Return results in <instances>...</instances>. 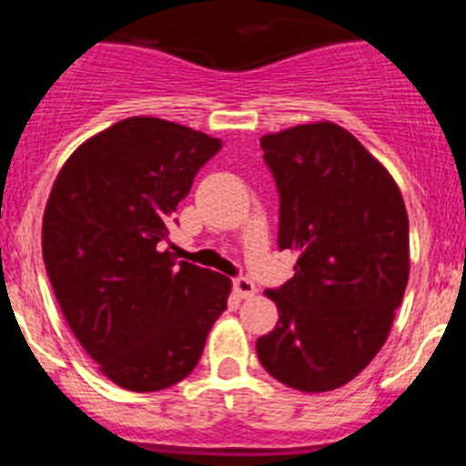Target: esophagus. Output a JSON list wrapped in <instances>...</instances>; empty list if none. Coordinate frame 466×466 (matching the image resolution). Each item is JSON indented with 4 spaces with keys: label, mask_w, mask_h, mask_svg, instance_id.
<instances>
[{
    "label": "esophagus",
    "mask_w": 466,
    "mask_h": 466,
    "mask_svg": "<svg viewBox=\"0 0 466 466\" xmlns=\"http://www.w3.org/2000/svg\"><path fill=\"white\" fill-rule=\"evenodd\" d=\"M233 291H236L240 299H252V296L257 294V287H254L252 279L238 278V279H233Z\"/></svg>",
    "instance_id": "obj_1"
}]
</instances>
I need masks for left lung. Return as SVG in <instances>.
<instances>
[{
	"label": "left lung",
	"mask_w": 466,
	"mask_h": 466,
	"mask_svg": "<svg viewBox=\"0 0 466 466\" xmlns=\"http://www.w3.org/2000/svg\"><path fill=\"white\" fill-rule=\"evenodd\" d=\"M279 191L278 247L294 278L266 289L279 319L257 340L263 369L299 392H331L385 345L410 270L409 214L394 177L331 121L261 137Z\"/></svg>",
	"instance_id": "8db88e82"
}]
</instances>
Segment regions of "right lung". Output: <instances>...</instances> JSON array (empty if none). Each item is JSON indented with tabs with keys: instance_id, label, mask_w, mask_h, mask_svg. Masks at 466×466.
<instances>
[{
	"instance_id": "1",
	"label": "right lung",
	"mask_w": 466,
	"mask_h": 466,
	"mask_svg": "<svg viewBox=\"0 0 466 466\" xmlns=\"http://www.w3.org/2000/svg\"><path fill=\"white\" fill-rule=\"evenodd\" d=\"M219 147L166 118H123L86 139L53 182L41 224L48 279L81 348L123 390L184 380L226 310V275L158 249Z\"/></svg>"
}]
</instances>
